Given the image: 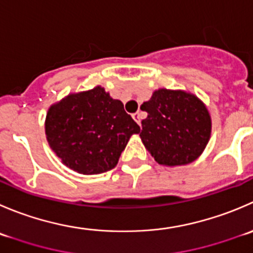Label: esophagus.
Masks as SVG:
<instances>
[{
  "label": "esophagus",
  "mask_w": 253,
  "mask_h": 253,
  "mask_svg": "<svg viewBox=\"0 0 253 253\" xmlns=\"http://www.w3.org/2000/svg\"><path fill=\"white\" fill-rule=\"evenodd\" d=\"M132 117H133V120H134V121L137 122V124H138V125H141V119H142V116H141V112H139V111L134 112V114L132 115Z\"/></svg>",
  "instance_id": "34e87169"
}]
</instances>
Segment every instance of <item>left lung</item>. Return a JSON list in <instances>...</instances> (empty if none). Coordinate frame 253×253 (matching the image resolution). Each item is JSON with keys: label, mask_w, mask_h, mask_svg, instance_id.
<instances>
[{"label": "left lung", "mask_w": 253, "mask_h": 253, "mask_svg": "<svg viewBox=\"0 0 253 253\" xmlns=\"http://www.w3.org/2000/svg\"><path fill=\"white\" fill-rule=\"evenodd\" d=\"M141 110L148 116L142 120L139 136L159 164H188L207 147L211 120L205 105L194 95L161 89L142 104Z\"/></svg>", "instance_id": "obj_1"}]
</instances>
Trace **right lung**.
Here are the masks:
<instances>
[{
  "mask_svg": "<svg viewBox=\"0 0 253 253\" xmlns=\"http://www.w3.org/2000/svg\"><path fill=\"white\" fill-rule=\"evenodd\" d=\"M139 126L102 87L72 94L46 114L45 134L67 167L92 175L115 168Z\"/></svg>",
  "mask_w": 253,
  "mask_h": 253,
  "instance_id": "right-lung-1",
  "label": "right lung"
}]
</instances>
